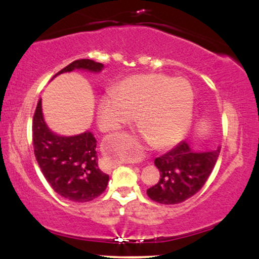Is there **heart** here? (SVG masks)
Here are the masks:
<instances>
[{"instance_id": "obj_1", "label": "heart", "mask_w": 259, "mask_h": 259, "mask_svg": "<svg viewBox=\"0 0 259 259\" xmlns=\"http://www.w3.org/2000/svg\"><path fill=\"white\" fill-rule=\"evenodd\" d=\"M113 96L99 103L103 130H118L136 118L138 129L157 150L174 146L184 138L194 115V89L185 79L160 73L124 79Z\"/></svg>"}]
</instances>
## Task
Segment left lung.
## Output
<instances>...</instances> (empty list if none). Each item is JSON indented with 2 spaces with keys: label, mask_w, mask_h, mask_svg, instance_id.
I'll use <instances>...</instances> for the list:
<instances>
[{
  "label": "left lung",
  "mask_w": 259,
  "mask_h": 259,
  "mask_svg": "<svg viewBox=\"0 0 259 259\" xmlns=\"http://www.w3.org/2000/svg\"><path fill=\"white\" fill-rule=\"evenodd\" d=\"M219 153L221 147L208 152H195L187 142H180L154 159L160 178L147 190V196L160 204H177L192 197L206 184Z\"/></svg>",
  "instance_id": "left-lung-1"
}]
</instances>
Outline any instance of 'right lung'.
I'll return each instance as SVG.
<instances>
[{
    "label": "right lung",
    "mask_w": 259,
    "mask_h": 259,
    "mask_svg": "<svg viewBox=\"0 0 259 259\" xmlns=\"http://www.w3.org/2000/svg\"><path fill=\"white\" fill-rule=\"evenodd\" d=\"M102 68V63L92 59H76L56 75L74 69L100 72ZM32 145L44 177L62 197L82 203L105 192L109 177L101 170L97 163L96 139L89 132L69 138L50 132L44 121L41 100L32 118Z\"/></svg>",
    "instance_id": "right-lung-1"
}]
</instances>
